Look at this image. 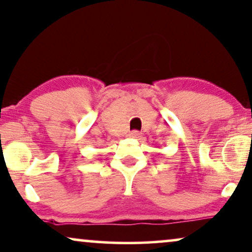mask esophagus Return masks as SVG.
I'll use <instances>...</instances> for the list:
<instances>
[{
    "mask_svg": "<svg viewBox=\"0 0 252 252\" xmlns=\"http://www.w3.org/2000/svg\"><path fill=\"white\" fill-rule=\"evenodd\" d=\"M129 136L133 137V138H138V137H141L142 135H141L140 132H138V130H132V132L129 133Z\"/></svg>",
    "mask_w": 252,
    "mask_h": 252,
    "instance_id": "obj_1",
    "label": "esophagus"
}]
</instances>
